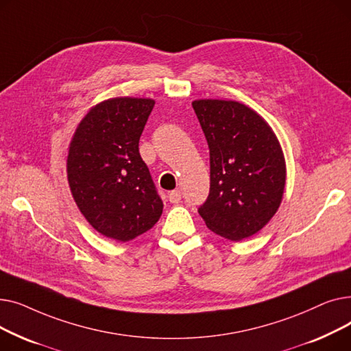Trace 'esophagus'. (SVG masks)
I'll return each mask as SVG.
<instances>
[{
    "label": "esophagus",
    "instance_id": "esophagus-1",
    "mask_svg": "<svg viewBox=\"0 0 351 351\" xmlns=\"http://www.w3.org/2000/svg\"><path fill=\"white\" fill-rule=\"evenodd\" d=\"M182 200V193H180V191H172L171 193H169V202L171 204H179V202Z\"/></svg>",
    "mask_w": 351,
    "mask_h": 351
}]
</instances>
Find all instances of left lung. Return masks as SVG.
Listing matches in <instances>:
<instances>
[{"label":"left lung","instance_id":"left-lung-1","mask_svg":"<svg viewBox=\"0 0 351 351\" xmlns=\"http://www.w3.org/2000/svg\"><path fill=\"white\" fill-rule=\"evenodd\" d=\"M210 155V191L199 215L206 226L239 242L265 228L286 185L282 146L269 123L241 102H192Z\"/></svg>","mask_w":351,"mask_h":351}]
</instances>
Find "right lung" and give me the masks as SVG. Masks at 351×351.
Instances as JSON below:
<instances>
[{"label": "right lung", "instance_id": "obj_1", "mask_svg": "<svg viewBox=\"0 0 351 351\" xmlns=\"http://www.w3.org/2000/svg\"><path fill=\"white\" fill-rule=\"evenodd\" d=\"M155 101L110 98L80 122L66 159L71 193L101 234L129 242L154 228L163 204L139 155V138Z\"/></svg>", "mask_w": 351, "mask_h": 351}]
</instances>
